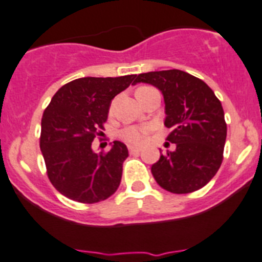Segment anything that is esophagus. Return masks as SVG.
Returning a JSON list of instances; mask_svg holds the SVG:
<instances>
[{"instance_id":"esophagus-1","label":"esophagus","mask_w":262,"mask_h":262,"mask_svg":"<svg viewBox=\"0 0 262 262\" xmlns=\"http://www.w3.org/2000/svg\"><path fill=\"white\" fill-rule=\"evenodd\" d=\"M129 152L130 154H137L141 151V147H136V146H129Z\"/></svg>"}]
</instances>
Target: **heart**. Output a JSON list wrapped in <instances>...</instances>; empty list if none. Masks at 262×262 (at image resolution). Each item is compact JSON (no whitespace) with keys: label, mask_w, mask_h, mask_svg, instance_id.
I'll return each instance as SVG.
<instances>
[{"label":"heart","mask_w":262,"mask_h":262,"mask_svg":"<svg viewBox=\"0 0 262 262\" xmlns=\"http://www.w3.org/2000/svg\"><path fill=\"white\" fill-rule=\"evenodd\" d=\"M150 132L148 125H130L125 126L120 132V138L129 145H141L145 141L146 134Z\"/></svg>","instance_id":"heart-1"}]
</instances>
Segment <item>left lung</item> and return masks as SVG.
<instances>
[{
	"label": "left lung",
	"mask_w": 262,
	"mask_h": 262,
	"mask_svg": "<svg viewBox=\"0 0 262 262\" xmlns=\"http://www.w3.org/2000/svg\"><path fill=\"white\" fill-rule=\"evenodd\" d=\"M137 82L158 88L165 102L167 141L174 151L161 154L151 167L159 186L173 194H189L205 186L224 159L226 121L213 90L203 80L180 70L139 73Z\"/></svg>",
	"instance_id": "obj_1"
}]
</instances>
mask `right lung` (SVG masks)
<instances>
[{"instance_id":"add662e5","label":"right lung","mask_w":262,"mask_h":262,"mask_svg":"<svg viewBox=\"0 0 262 262\" xmlns=\"http://www.w3.org/2000/svg\"><path fill=\"white\" fill-rule=\"evenodd\" d=\"M134 79L136 75L76 79L63 85L43 111L40 148L46 173L68 199L93 204L119 187L126 146L115 141L110 151L95 154L92 143L103 133L115 95L136 84Z\"/></svg>"}]
</instances>
